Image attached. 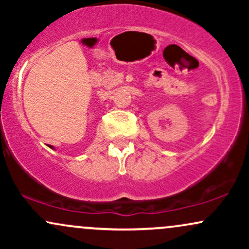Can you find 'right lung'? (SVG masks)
<instances>
[{
  "mask_svg": "<svg viewBox=\"0 0 249 249\" xmlns=\"http://www.w3.org/2000/svg\"><path fill=\"white\" fill-rule=\"evenodd\" d=\"M50 147H53V146H50Z\"/></svg>",
  "mask_w": 249,
  "mask_h": 249,
  "instance_id": "right-lung-1",
  "label": "right lung"
}]
</instances>
